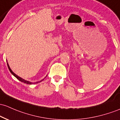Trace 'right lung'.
Masks as SVG:
<instances>
[{"label": "right lung", "instance_id": "add662e5", "mask_svg": "<svg viewBox=\"0 0 120 120\" xmlns=\"http://www.w3.org/2000/svg\"><path fill=\"white\" fill-rule=\"evenodd\" d=\"M7 65H8V69H9V70H10V72H11V73H12V74L13 75H14V76H15V77H16V79H18V80H19V81H22V82H24V83H26V84H32V83L31 82H30V81H27V80H24V79H22L21 78V77H20L19 76H18V75H16L15 74V73H14V72H12V70L11 69V68H10V67H9V65H8V64L7 63ZM35 83H36V82H35ZM34 83V84H35Z\"/></svg>", "mask_w": 120, "mask_h": 120}]
</instances>
